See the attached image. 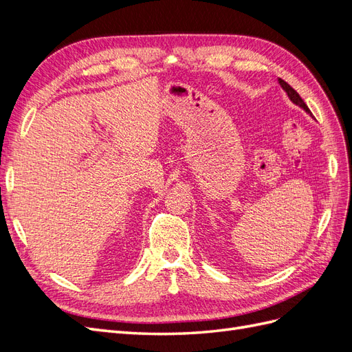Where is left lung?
Returning a JSON list of instances; mask_svg holds the SVG:
<instances>
[{
	"instance_id": "left-lung-1",
	"label": "left lung",
	"mask_w": 352,
	"mask_h": 352,
	"mask_svg": "<svg viewBox=\"0 0 352 352\" xmlns=\"http://www.w3.org/2000/svg\"><path fill=\"white\" fill-rule=\"evenodd\" d=\"M279 83H280V87L283 88V91L287 94V97H289V100L294 102V104H296V105H300L301 109H304L307 113H310L311 114V111H310V109L307 107V104L302 101V98L300 97V94H298L289 83H286L285 80H282L280 78H279Z\"/></svg>"
}]
</instances>
